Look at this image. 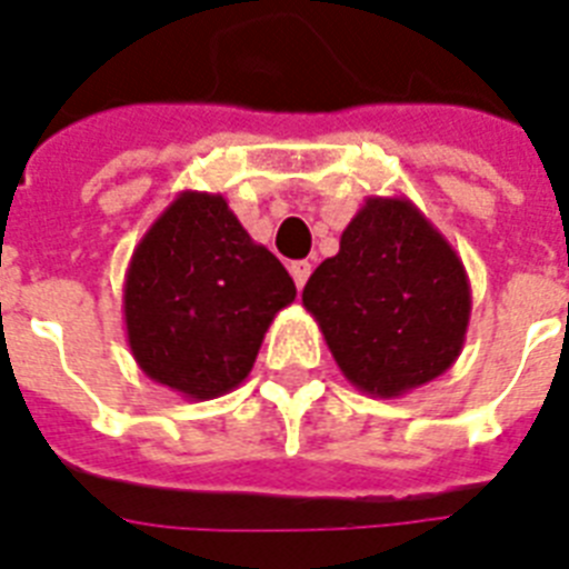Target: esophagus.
<instances>
[{
  "label": "esophagus",
  "mask_w": 569,
  "mask_h": 569,
  "mask_svg": "<svg viewBox=\"0 0 569 569\" xmlns=\"http://www.w3.org/2000/svg\"><path fill=\"white\" fill-rule=\"evenodd\" d=\"M310 271H312V266H310V262H307V259L289 262V274H292V280H295V286H298V289H303V283H307V277H310Z\"/></svg>",
  "instance_id": "obj_1"
}]
</instances>
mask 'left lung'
<instances>
[{"instance_id": "1", "label": "left lung", "mask_w": 569, "mask_h": 569, "mask_svg": "<svg viewBox=\"0 0 569 569\" xmlns=\"http://www.w3.org/2000/svg\"><path fill=\"white\" fill-rule=\"evenodd\" d=\"M301 301L342 375L375 398L451 369L472 310L467 268L407 197H366Z\"/></svg>"}]
</instances>
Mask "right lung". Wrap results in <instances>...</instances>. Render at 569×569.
Wrapping results in <instances>:
<instances>
[{"mask_svg":"<svg viewBox=\"0 0 569 569\" xmlns=\"http://www.w3.org/2000/svg\"><path fill=\"white\" fill-rule=\"evenodd\" d=\"M295 295L280 259L250 239L221 194L180 191L129 259V351L150 380L209 401L248 378Z\"/></svg>","mask_w":569,"mask_h":569,"instance_id":"right-lung-1","label":"right lung"}]
</instances>
